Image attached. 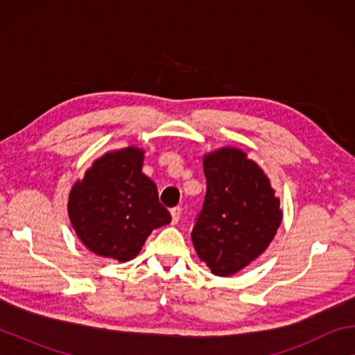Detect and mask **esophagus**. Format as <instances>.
<instances>
[{"label": "esophagus", "mask_w": 355, "mask_h": 355, "mask_svg": "<svg viewBox=\"0 0 355 355\" xmlns=\"http://www.w3.org/2000/svg\"><path fill=\"white\" fill-rule=\"evenodd\" d=\"M171 216H172V224H177V222L180 220V216H182V208H180V207L172 208Z\"/></svg>", "instance_id": "esophagus-1"}]
</instances>
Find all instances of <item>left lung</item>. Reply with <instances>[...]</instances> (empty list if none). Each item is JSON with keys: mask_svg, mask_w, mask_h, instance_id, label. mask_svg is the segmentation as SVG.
I'll return each mask as SVG.
<instances>
[{"mask_svg": "<svg viewBox=\"0 0 355 355\" xmlns=\"http://www.w3.org/2000/svg\"><path fill=\"white\" fill-rule=\"evenodd\" d=\"M207 194L191 238L214 275L241 271L272 241L280 200L260 166L243 150L224 147L203 156Z\"/></svg>", "mask_w": 355, "mask_h": 355, "instance_id": "8db88e82", "label": "left lung"}]
</instances>
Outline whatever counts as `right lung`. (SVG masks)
<instances>
[{"label":"right lung","mask_w":355,"mask_h":355,"mask_svg":"<svg viewBox=\"0 0 355 355\" xmlns=\"http://www.w3.org/2000/svg\"><path fill=\"white\" fill-rule=\"evenodd\" d=\"M144 150L120 148L94 161L69 196L78 238L100 257L128 261L155 228L171 222L156 184L142 173Z\"/></svg>","instance_id":"right-lung-1"}]
</instances>
